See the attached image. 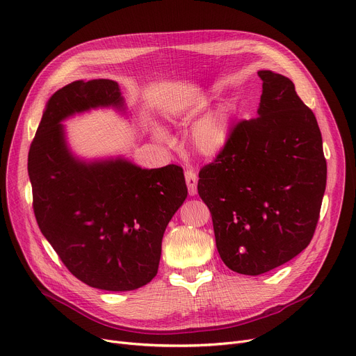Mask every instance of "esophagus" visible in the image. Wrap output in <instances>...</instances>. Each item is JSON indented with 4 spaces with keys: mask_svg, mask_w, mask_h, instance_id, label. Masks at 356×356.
<instances>
[{
    "mask_svg": "<svg viewBox=\"0 0 356 356\" xmlns=\"http://www.w3.org/2000/svg\"><path fill=\"white\" fill-rule=\"evenodd\" d=\"M184 179H186L188 195L195 196L197 193V175L193 170H186L184 172Z\"/></svg>",
    "mask_w": 356,
    "mask_h": 356,
    "instance_id": "1",
    "label": "esophagus"
}]
</instances>
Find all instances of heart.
Masks as SVG:
<instances>
[{"instance_id":"b5f03b06","label":"heart","mask_w":356,"mask_h":356,"mask_svg":"<svg viewBox=\"0 0 356 356\" xmlns=\"http://www.w3.org/2000/svg\"><path fill=\"white\" fill-rule=\"evenodd\" d=\"M163 137V133H159ZM229 126L222 113H213L200 120L192 131V146L203 157H215L226 147Z\"/></svg>"}]
</instances>
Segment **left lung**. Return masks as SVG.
Here are the masks:
<instances>
[{
  "mask_svg": "<svg viewBox=\"0 0 356 356\" xmlns=\"http://www.w3.org/2000/svg\"><path fill=\"white\" fill-rule=\"evenodd\" d=\"M257 117L241 120L226 147L199 172L225 265L262 275L311 243L326 187V160L314 111L295 84L269 70Z\"/></svg>",
  "mask_w": 356,
  "mask_h": 356,
  "instance_id": "left-lung-1",
  "label": "left lung"
}]
</instances>
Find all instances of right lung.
Masks as SVG:
<instances>
[{
    "label": "right lung",
    "mask_w": 356,
    "mask_h": 356,
    "mask_svg": "<svg viewBox=\"0 0 356 356\" xmlns=\"http://www.w3.org/2000/svg\"><path fill=\"white\" fill-rule=\"evenodd\" d=\"M123 107L111 80L73 81L53 94L29 152L33 209L61 262L91 288L134 291L157 275L165 226L187 197L183 169L126 160L83 163L67 150L65 117Z\"/></svg>",
    "instance_id": "1"
}]
</instances>
